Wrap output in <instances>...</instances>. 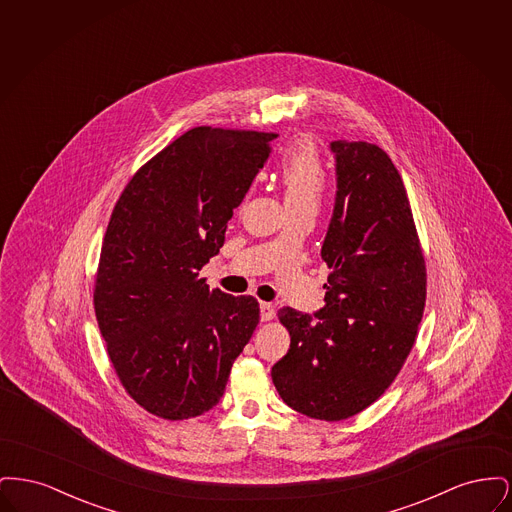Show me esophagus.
I'll return each mask as SVG.
<instances>
[{
	"label": "esophagus",
	"instance_id": "1",
	"mask_svg": "<svg viewBox=\"0 0 512 512\" xmlns=\"http://www.w3.org/2000/svg\"><path fill=\"white\" fill-rule=\"evenodd\" d=\"M259 307H261V320H263V322H268V320H272V318H274V315H276V313H274V307H272L270 303H265V301H263V303H261Z\"/></svg>",
	"mask_w": 512,
	"mask_h": 512
}]
</instances>
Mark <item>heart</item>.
Instances as JSON below:
<instances>
[{"instance_id": "b5f03b06", "label": "heart", "mask_w": 512, "mask_h": 512, "mask_svg": "<svg viewBox=\"0 0 512 512\" xmlns=\"http://www.w3.org/2000/svg\"><path fill=\"white\" fill-rule=\"evenodd\" d=\"M280 182L288 211L315 209L326 188V171L317 147L311 140H297L288 147L280 161Z\"/></svg>"}]
</instances>
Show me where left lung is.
Masks as SVG:
<instances>
[{
  "mask_svg": "<svg viewBox=\"0 0 512 512\" xmlns=\"http://www.w3.org/2000/svg\"><path fill=\"white\" fill-rule=\"evenodd\" d=\"M336 201L320 255L332 268L324 307H284L288 353L272 382L293 411L336 422L372 405L413 349L426 265L403 180L388 153L336 140Z\"/></svg>",
  "mask_w": 512,
  "mask_h": 512,
  "instance_id": "8db88e82",
  "label": "left lung"
}]
</instances>
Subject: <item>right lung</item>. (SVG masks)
Returning a JSON list of instances; mask_svg holds the SVG:
<instances>
[{
  "mask_svg": "<svg viewBox=\"0 0 512 512\" xmlns=\"http://www.w3.org/2000/svg\"><path fill=\"white\" fill-rule=\"evenodd\" d=\"M276 134L197 126L124 188L99 257L94 307L109 359L147 413L213 409L259 324V303L209 290L199 270L270 155Z\"/></svg>",
  "mask_w": 512,
  "mask_h": 512,
  "instance_id": "1",
  "label": "right lung"
}]
</instances>
